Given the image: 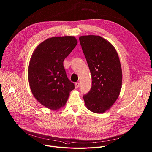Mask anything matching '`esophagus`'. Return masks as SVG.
<instances>
[{
	"label": "esophagus",
	"instance_id": "obj_1",
	"mask_svg": "<svg viewBox=\"0 0 152 152\" xmlns=\"http://www.w3.org/2000/svg\"><path fill=\"white\" fill-rule=\"evenodd\" d=\"M79 87V82H76L75 83V88L77 89Z\"/></svg>",
	"mask_w": 152,
	"mask_h": 152
}]
</instances>
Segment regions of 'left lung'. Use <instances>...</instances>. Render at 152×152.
Masks as SVG:
<instances>
[{
	"instance_id": "1",
	"label": "left lung",
	"mask_w": 152,
	"mask_h": 152,
	"mask_svg": "<svg viewBox=\"0 0 152 152\" xmlns=\"http://www.w3.org/2000/svg\"><path fill=\"white\" fill-rule=\"evenodd\" d=\"M92 76V87L83 96L88 110L103 113L117 99L122 85V70L113 45L97 35L79 37Z\"/></svg>"
}]
</instances>
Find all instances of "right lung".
I'll list each match as a JSON object with an SVG mask.
<instances>
[{
	"label": "right lung",
	"instance_id": "obj_1",
	"mask_svg": "<svg viewBox=\"0 0 152 152\" xmlns=\"http://www.w3.org/2000/svg\"><path fill=\"white\" fill-rule=\"evenodd\" d=\"M77 44L74 37H52L39 44L32 55L28 73L30 88L36 99L47 108L63 107L75 89L63 61Z\"/></svg>",
	"mask_w": 152,
	"mask_h": 152
}]
</instances>
